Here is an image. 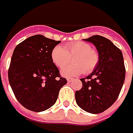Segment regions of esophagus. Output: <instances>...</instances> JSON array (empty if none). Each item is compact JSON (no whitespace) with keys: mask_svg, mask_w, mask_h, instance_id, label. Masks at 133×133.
I'll return each mask as SVG.
<instances>
[{"mask_svg":"<svg viewBox=\"0 0 133 133\" xmlns=\"http://www.w3.org/2000/svg\"><path fill=\"white\" fill-rule=\"evenodd\" d=\"M73 78H67V82H69V83H70V82H72V81H73Z\"/></svg>","mask_w":133,"mask_h":133,"instance_id":"obj_1","label":"esophagus"}]
</instances>
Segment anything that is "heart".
<instances>
[{
    "label": "heart",
    "mask_w": 133,
    "mask_h": 133,
    "mask_svg": "<svg viewBox=\"0 0 133 133\" xmlns=\"http://www.w3.org/2000/svg\"><path fill=\"white\" fill-rule=\"evenodd\" d=\"M53 63L59 68H63L72 59L73 65L68 66L61 70V75L66 78L78 76L84 73H90L97 66L98 55L92 49L90 44L78 41L65 46L64 47L57 45L51 52Z\"/></svg>",
    "instance_id": "1"
}]
</instances>
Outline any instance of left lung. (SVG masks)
<instances>
[{
	"instance_id": "left-lung-1",
	"label": "left lung",
	"mask_w": 133,
	"mask_h": 133,
	"mask_svg": "<svg viewBox=\"0 0 133 133\" xmlns=\"http://www.w3.org/2000/svg\"><path fill=\"white\" fill-rule=\"evenodd\" d=\"M84 41L95 46L98 62L91 74L81 78L83 85L75 92V101L82 110L98 114L118 98L125 79L124 62L121 51L109 39L93 35Z\"/></svg>"
}]
</instances>
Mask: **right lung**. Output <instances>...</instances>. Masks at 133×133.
Wrapping results in <instances>:
<instances>
[{
  "mask_svg": "<svg viewBox=\"0 0 133 133\" xmlns=\"http://www.w3.org/2000/svg\"><path fill=\"white\" fill-rule=\"evenodd\" d=\"M60 43L36 35L14 49L8 72L9 84L20 104L31 111L39 112L53 106L66 84L51 58L52 49Z\"/></svg>",
  "mask_w": 133,
  "mask_h": 133,
  "instance_id": "obj_1",
  "label": "right lung"
}]
</instances>
